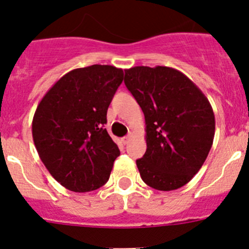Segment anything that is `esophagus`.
Segmentation results:
<instances>
[{
  "label": "esophagus",
  "mask_w": 249,
  "mask_h": 249,
  "mask_svg": "<svg viewBox=\"0 0 249 249\" xmlns=\"http://www.w3.org/2000/svg\"><path fill=\"white\" fill-rule=\"evenodd\" d=\"M131 138H132V135H127V136H125V137L122 138V142L124 143V144H127V143L130 142V140H131Z\"/></svg>",
  "instance_id": "1"
}]
</instances>
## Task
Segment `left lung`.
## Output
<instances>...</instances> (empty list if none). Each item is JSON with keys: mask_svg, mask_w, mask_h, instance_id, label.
I'll return each mask as SVG.
<instances>
[{"mask_svg": "<svg viewBox=\"0 0 249 249\" xmlns=\"http://www.w3.org/2000/svg\"><path fill=\"white\" fill-rule=\"evenodd\" d=\"M124 82L145 118L146 151L136 164L148 186L173 191L201 168L213 146L214 114L186 75L169 67H133Z\"/></svg>", "mask_w": 249, "mask_h": 249, "instance_id": "8db88e82", "label": "left lung"}]
</instances>
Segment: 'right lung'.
I'll return each instance as SVG.
<instances>
[{"label": "right lung", "mask_w": 249, "mask_h": 249, "mask_svg": "<svg viewBox=\"0 0 249 249\" xmlns=\"http://www.w3.org/2000/svg\"><path fill=\"white\" fill-rule=\"evenodd\" d=\"M123 69L94 64L62 76L43 96L32 122L33 142L50 174L65 188L105 185L120 151L104 125L123 82Z\"/></svg>", "instance_id": "obj_1"}]
</instances>
